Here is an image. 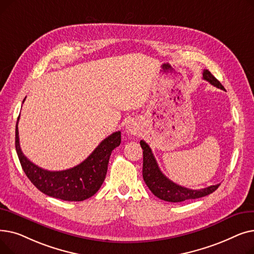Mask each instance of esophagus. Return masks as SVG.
Instances as JSON below:
<instances>
[{"label":"esophagus","instance_id":"esophagus-1","mask_svg":"<svg viewBox=\"0 0 254 254\" xmlns=\"http://www.w3.org/2000/svg\"><path fill=\"white\" fill-rule=\"evenodd\" d=\"M127 129L129 132H132V131H135V127H134V125L129 123V124L127 125Z\"/></svg>","mask_w":254,"mask_h":254}]
</instances>
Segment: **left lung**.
Segmentation results:
<instances>
[{
    "label": "left lung",
    "mask_w": 254,
    "mask_h": 254,
    "mask_svg": "<svg viewBox=\"0 0 254 254\" xmlns=\"http://www.w3.org/2000/svg\"><path fill=\"white\" fill-rule=\"evenodd\" d=\"M203 79L217 88L225 90L222 84L208 70H204ZM140 145L143 149V179L151 192L158 198L171 203L184 202L188 201V199L208 195L215 191L220 185H211L202 190H190L183 188V186L171 181L163 174L147 143L141 140Z\"/></svg>",
    "instance_id": "8db88e82"
}]
</instances>
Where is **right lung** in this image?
<instances>
[{
    "label": "right lung",
    "instance_id": "add662e5",
    "mask_svg": "<svg viewBox=\"0 0 254 254\" xmlns=\"http://www.w3.org/2000/svg\"><path fill=\"white\" fill-rule=\"evenodd\" d=\"M18 120L19 116L15 128L16 152L25 175L40 191L63 201L80 202L92 196L100 190L107 174L112 150L122 142V132L115 131L104 139L85 161L76 167L64 171H47L33 164L22 153L18 137Z\"/></svg>",
    "mask_w": 254,
    "mask_h": 254
}]
</instances>
